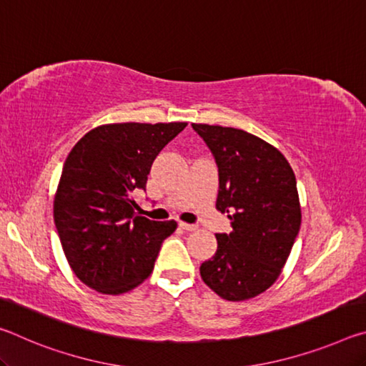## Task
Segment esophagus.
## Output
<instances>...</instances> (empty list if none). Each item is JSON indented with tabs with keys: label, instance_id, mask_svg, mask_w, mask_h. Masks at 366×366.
<instances>
[{
	"label": "esophagus",
	"instance_id": "obj_1",
	"mask_svg": "<svg viewBox=\"0 0 366 366\" xmlns=\"http://www.w3.org/2000/svg\"><path fill=\"white\" fill-rule=\"evenodd\" d=\"M179 227L184 229V231H195L197 224H189V222H179Z\"/></svg>",
	"mask_w": 366,
	"mask_h": 366
}]
</instances>
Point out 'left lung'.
I'll return each instance as SVG.
<instances>
[{"label":"left lung","mask_w":366,"mask_h":366,"mask_svg":"<svg viewBox=\"0 0 366 366\" xmlns=\"http://www.w3.org/2000/svg\"><path fill=\"white\" fill-rule=\"evenodd\" d=\"M218 168L216 208L232 231L216 234L218 250L200 266L202 280L222 299L240 302L272 286L300 231L294 171L264 140L234 127L192 124Z\"/></svg>","instance_id":"obj_1"}]
</instances>
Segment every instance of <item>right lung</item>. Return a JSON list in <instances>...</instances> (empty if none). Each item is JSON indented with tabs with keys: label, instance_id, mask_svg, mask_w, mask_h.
Listing matches in <instances>:
<instances>
[{
	"label": "right lung",
	"instance_id": "1",
	"mask_svg": "<svg viewBox=\"0 0 366 366\" xmlns=\"http://www.w3.org/2000/svg\"><path fill=\"white\" fill-rule=\"evenodd\" d=\"M187 122L108 124L85 134L66 158L54 224L72 271L102 294H124L152 274L176 221L134 212L158 153Z\"/></svg>",
	"mask_w": 366,
	"mask_h": 366
}]
</instances>
